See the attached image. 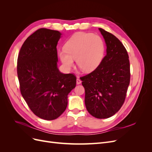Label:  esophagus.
<instances>
[{"instance_id": "obj_1", "label": "esophagus", "mask_w": 152, "mask_h": 152, "mask_svg": "<svg viewBox=\"0 0 152 152\" xmlns=\"http://www.w3.org/2000/svg\"><path fill=\"white\" fill-rule=\"evenodd\" d=\"M76 82H77V84H80L81 83V80L79 78H77L76 80Z\"/></svg>"}]
</instances>
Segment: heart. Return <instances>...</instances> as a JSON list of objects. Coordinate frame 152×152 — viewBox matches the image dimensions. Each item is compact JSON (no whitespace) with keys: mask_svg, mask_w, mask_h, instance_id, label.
<instances>
[{"mask_svg":"<svg viewBox=\"0 0 152 152\" xmlns=\"http://www.w3.org/2000/svg\"><path fill=\"white\" fill-rule=\"evenodd\" d=\"M105 50L104 41L99 35L79 32L73 35L65 45V49L59 50L58 57L66 70L77 66L84 72L94 71L102 61Z\"/></svg>","mask_w":152,"mask_h":152,"instance_id":"obj_1","label":"heart"}]
</instances>
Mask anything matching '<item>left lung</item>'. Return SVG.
<instances>
[{"label": "left lung", "mask_w": 152, "mask_h": 152, "mask_svg": "<svg viewBox=\"0 0 152 152\" xmlns=\"http://www.w3.org/2000/svg\"><path fill=\"white\" fill-rule=\"evenodd\" d=\"M107 46V54L100 65L81 77L85 89V104L97 118L113 116L125 101L130 82V64L127 50L115 36L99 28Z\"/></svg>", "instance_id": "8db88e82"}]
</instances>
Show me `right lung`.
Segmentation results:
<instances>
[{
    "mask_svg": "<svg viewBox=\"0 0 152 152\" xmlns=\"http://www.w3.org/2000/svg\"><path fill=\"white\" fill-rule=\"evenodd\" d=\"M61 34L40 28L26 39L18 55L20 91L35 115L54 120L65 112L68 95L76 86L72 73L59 72L56 46Z\"/></svg>",
    "mask_w": 152,
    "mask_h": 152,
    "instance_id": "right-lung-1",
    "label": "right lung"
}]
</instances>
